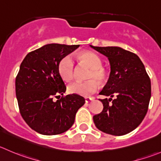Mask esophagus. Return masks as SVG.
Wrapping results in <instances>:
<instances>
[{
	"label": "esophagus",
	"instance_id": "esophagus-1",
	"mask_svg": "<svg viewBox=\"0 0 161 161\" xmlns=\"http://www.w3.org/2000/svg\"><path fill=\"white\" fill-rule=\"evenodd\" d=\"M93 100V97H86L85 98V101L86 103H89V102H90V101H92Z\"/></svg>",
	"mask_w": 161,
	"mask_h": 161
}]
</instances>
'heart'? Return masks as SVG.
<instances>
[{
  "instance_id": "b5f03b06",
  "label": "heart",
  "mask_w": 161,
  "mask_h": 161,
  "mask_svg": "<svg viewBox=\"0 0 161 161\" xmlns=\"http://www.w3.org/2000/svg\"><path fill=\"white\" fill-rule=\"evenodd\" d=\"M81 62L91 68L86 82H75L70 84L68 90L70 93L88 97L97 91L99 87L98 82H103L107 79V71L102 67V60L97 54L92 52H83L79 55ZM58 71L60 77L65 81H71L74 78L75 64L71 56H66L60 61Z\"/></svg>"
}]
</instances>
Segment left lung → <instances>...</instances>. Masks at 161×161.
<instances>
[{"label":"left lung","mask_w":161,"mask_h":161,"mask_svg":"<svg viewBox=\"0 0 161 161\" xmlns=\"http://www.w3.org/2000/svg\"><path fill=\"white\" fill-rule=\"evenodd\" d=\"M108 57L111 72L100 94L101 113L93 115L97 128L108 135L120 136L130 133L142 123L151 97V82L144 64L136 54L117 46H90ZM114 99L112 100V97Z\"/></svg>","instance_id":"left-lung-1"}]
</instances>
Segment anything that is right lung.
I'll return each instance as SVG.
<instances>
[{
    "label": "right lung",
    "mask_w": 161,
    "mask_h": 161,
    "mask_svg": "<svg viewBox=\"0 0 161 161\" xmlns=\"http://www.w3.org/2000/svg\"><path fill=\"white\" fill-rule=\"evenodd\" d=\"M79 45L47 44L29 53L20 64L15 79V94L20 114L27 125L37 133L55 135L73 125L75 114L85 104L78 94L60 97L66 86L60 77V60Z\"/></svg>",
    "instance_id": "add662e5"
}]
</instances>
